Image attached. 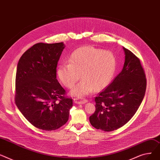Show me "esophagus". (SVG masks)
<instances>
[{
	"label": "esophagus",
	"mask_w": 160,
	"mask_h": 160,
	"mask_svg": "<svg viewBox=\"0 0 160 160\" xmlns=\"http://www.w3.org/2000/svg\"><path fill=\"white\" fill-rule=\"evenodd\" d=\"M73 101L75 103L77 104H84L87 102H88V100L86 99H80V98H74Z\"/></svg>",
	"instance_id": "obj_1"
}]
</instances>
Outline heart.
Masks as SVG:
<instances>
[{
    "mask_svg": "<svg viewBox=\"0 0 160 160\" xmlns=\"http://www.w3.org/2000/svg\"><path fill=\"white\" fill-rule=\"evenodd\" d=\"M116 68L115 55L109 50H102L87 46L74 50L68 63L59 65L57 74L64 85L72 88L81 78L82 80L71 91L73 96L82 98L107 86Z\"/></svg>",
    "mask_w": 160,
    "mask_h": 160,
    "instance_id": "b5f03b06",
    "label": "heart"
}]
</instances>
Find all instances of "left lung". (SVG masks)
Here are the masks:
<instances>
[{
  "mask_svg": "<svg viewBox=\"0 0 160 160\" xmlns=\"http://www.w3.org/2000/svg\"><path fill=\"white\" fill-rule=\"evenodd\" d=\"M125 61L122 71L95 98L96 111L91 125L110 132L125 125L142 103L147 87L145 73L139 59L124 48Z\"/></svg>",
  "mask_w": 160,
  "mask_h": 160,
  "instance_id": "1",
  "label": "left lung"
}]
</instances>
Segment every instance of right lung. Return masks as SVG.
<instances>
[{"label":"right lung","instance_id":"add662e5","mask_svg":"<svg viewBox=\"0 0 160 160\" xmlns=\"http://www.w3.org/2000/svg\"><path fill=\"white\" fill-rule=\"evenodd\" d=\"M63 42H39L26 50L18 61L15 78V104L35 127L57 130L68 120L72 98L56 79Z\"/></svg>","mask_w":160,"mask_h":160}]
</instances>
